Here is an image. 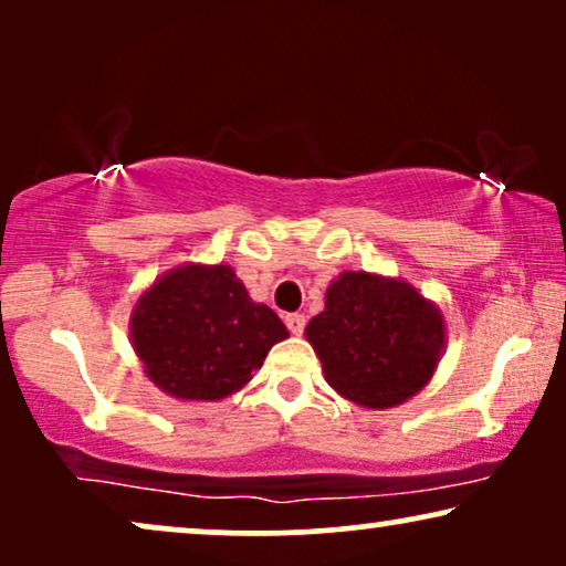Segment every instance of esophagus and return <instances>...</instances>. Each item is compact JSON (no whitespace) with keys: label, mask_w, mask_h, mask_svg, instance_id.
I'll return each mask as SVG.
<instances>
[{"label":"esophagus","mask_w":566,"mask_h":566,"mask_svg":"<svg viewBox=\"0 0 566 566\" xmlns=\"http://www.w3.org/2000/svg\"><path fill=\"white\" fill-rule=\"evenodd\" d=\"M304 324H306V316L304 314H285V327H289L293 335H301L304 332Z\"/></svg>","instance_id":"esophagus-1"}]
</instances>
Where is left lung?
<instances>
[{"instance_id": "obj_1", "label": "left lung", "mask_w": 566, "mask_h": 566, "mask_svg": "<svg viewBox=\"0 0 566 566\" xmlns=\"http://www.w3.org/2000/svg\"><path fill=\"white\" fill-rule=\"evenodd\" d=\"M304 335L339 397L391 409L430 384L446 350V316L401 277L345 270Z\"/></svg>"}]
</instances>
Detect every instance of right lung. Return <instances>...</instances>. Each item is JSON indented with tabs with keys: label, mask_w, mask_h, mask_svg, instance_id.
I'll list each match as a JSON object with an SVG mask.
<instances>
[{
	"label": "right lung",
	"mask_w": 566,
	"mask_h": 566,
	"mask_svg": "<svg viewBox=\"0 0 566 566\" xmlns=\"http://www.w3.org/2000/svg\"><path fill=\"white\" fill-rule=\"evenodd\" d=\"M128 332L149 381L182 401L227 399L252 381L270 347L289 337L234 270L203 262L167 270L142 291Z\"/></svg>",
	"instance_id": "right-lung-1"
}]
</instances>
